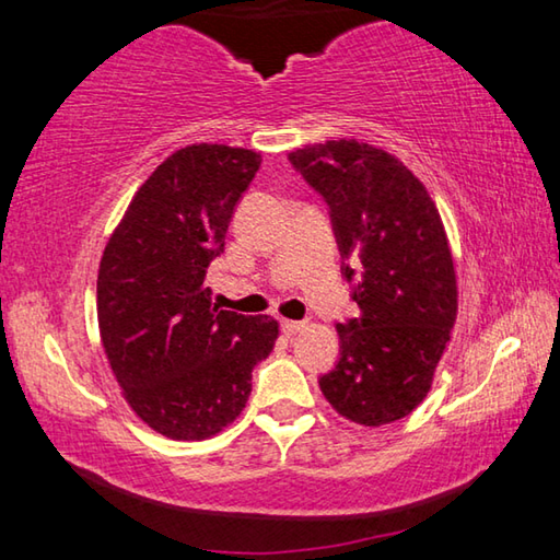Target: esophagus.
<instances>
[{"label": "esophagus", "instance_id": "esophagus-1", "mask_svg": "<svg viewBox=\"0 0 560 560\" xmlns=\"http://www.w3.org/2000/svg\"><path fill=\"white\" fill-rule=\"evenodd\" d=\"M303 326H306V324H303V320H289V318L281 320V330L287 336H296L299 330H303Z\"/></svg>", "mask_w": 560, "mask_h": 560}]
</instances>
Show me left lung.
<instances>
[{
    "mask_svg": "<svg viewBox=\"0 0 560 560\" xmlns=\"http://www.w3.org/2000/svg\"><path fill=\"white\" fill-rule=\"evenodd\" d=\"M324 197L358 318L338 324L340 358L320 393L346 420L381 428L430 393L457 318V277L428 189L395 155L358 140L289 153ZM361 264V279L347 264Z\"/></svg>",
    "mask_w": 560,
    "mask_h": 560,
    "instance_id": "8db88e82",
    "label": "left lung"
}]
</instances>
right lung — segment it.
I'll return each mask as SVG.
<instances>
[{"instance_id": "1", "label": "right lung", "mask_w": 560, "mask_h": 560, "mask_svg": "<svg viewBox=\"0 0 560 560\" xmlns=\"http://www.w3.org/2000/svg\"><path fill=\"white\" fill-rule=\"evenodd\" d=\"M259 165L244 148H179L140 185L103 252V350L132 412L170 440H207L234 422L279 336L269 316L217 311L205 287Z\"/></svg>"}]
</instances>
